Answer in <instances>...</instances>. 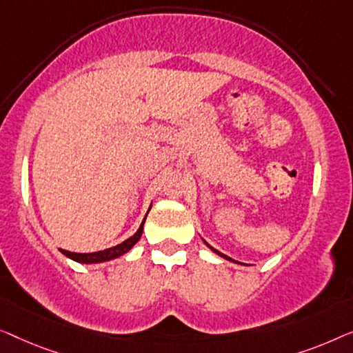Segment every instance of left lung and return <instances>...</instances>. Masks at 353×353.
I'll return each mask as SVG.
<instances>
[{
    "label": "left lung",
    "mask_w": 353,
    "mask_h": 353,
    "mask_svg": "<svg viewBox=\"0 0 353 353\" xmlns=\"http://www.w3.org/2000/svg\"><path fill=\"white\" fill-rule=\"evenodd\" d=\"M206 245H208V243H206ZM208 246H210V245H208ZM211 248V250L212 251H214V252H217V254H219V256H222V257H225V259H228V261H233V259H230V257H227L225 254H222V252H219V251H217V250H214V248H212V246H210Z\"/></svg>",
    "instance_id": "left-lung-1"
}]
</instances>
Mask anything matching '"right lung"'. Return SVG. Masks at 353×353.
Listing matches in <instances>:
<instances>
[{
	"label": "right lung",
	"mask_w": 353,
	"mask_h": 353,
	"mask_svg": "<svg viewBox=\"0 0 353 353\" xmlns=\"http://www.w3.org/2000/svg\"><path fill=\"white\" fill-rule=\"evenodd\" d=\"M143 222H145V219L142 221V224H141V227H139V230L134 233L131 238H128L126 241L120 243V245L108 248V250L97 251V252H70V251H65V250H61V251L67 257H70V259L77 261V262H81V264H94V262H105V261L115 259V257H120V256L125 254V252H128L139 241V238H141L142 230H143Z\"/></svg>",
	"instance_id": "right-lung-1"
}]
</instances>
